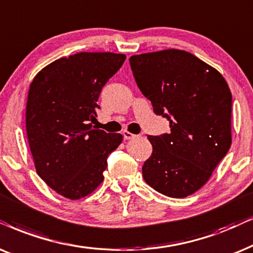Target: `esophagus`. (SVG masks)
Segmentation results:
<instances>
[{
  "instance_id": "1",
  "label": "esophagus",
  "mask_w": 253,
  "mask_h": 253,
  "mask_svg": "<svg viewBox=\"0 0 253 253\" xmlns=\"http://www.w3.org/2000/svg\"><path fill=\"white\" fill-rule=\"evenodd\" d=\"M123 137H124V139L129 140V139H133L134 137H136V134L131 133V132H129V131H123Z\"/></svg>"
}]
</instances>
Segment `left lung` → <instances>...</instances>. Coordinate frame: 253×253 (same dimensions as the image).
<instances>
[{"mask_svg": "<svg viewBox=\"0 0 253 253\" xmlns=\"http://www.w3.org/2000/svg\"><path fill=\"white\" fill-rule=\"evenodd\" d=\"M134 80L170 131L149 136L153 151L142 167L147 185L186 198L208 181L231 145L232 96L217 70L182 50L130 57Z\"/></svg>", "mask_w": 253, "mask_h": 253, "instance_id": "obj_1", "label": "left lung"}]
</instances>
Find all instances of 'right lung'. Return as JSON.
I'll return each instance as SVG.
<instances>
[{
    "mask_svg": "<svg viewBox=\"0 0 253 253\" xmlns=\"http://www.w3.org/2000/svg\"><path fill=\"white\" fill-rule=\"evenodd\" d=\"M126 54L80 52L58 59L34 78L26 102V134L38 175L66 199L79 200L103 181L121 133L96 129L97 100Z\"/></svg>",
    "mask_w": 253,
    "mask_h": 253,
    "instance_id": "right-lung-1",
    "label": "right lung"
}]
</instances>
